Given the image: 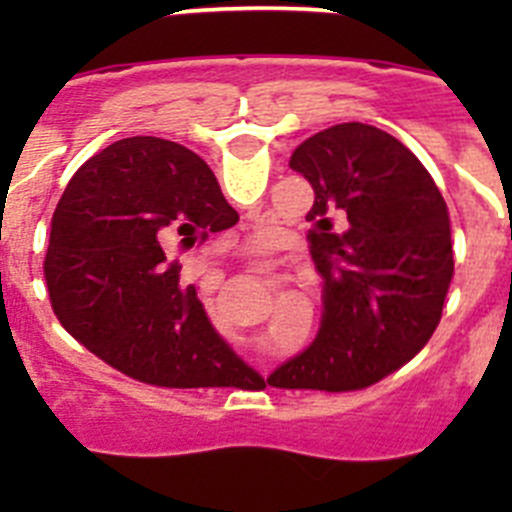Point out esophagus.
<instances>
[{"label": "esophagus", "mask_w": 512, "mask_h": 512, "mask_svg": "<svg viewBox=\"0 0 512 512\" xmlns=\"http://www.w3.org/2000/svg\"><path fill=\"white\" fill-rule=\"evenodd\" d=\"M256 269H259V271H269V264H264V261H261V264H256Z\"/></svg>", "instance_id": "1"}]
</instances>
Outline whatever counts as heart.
Returning <instances> with one entry per match:
<instances>
[{
    "mask_svg": "<svg viewBox=\"0 0 512 512\" xmlns=\"http://www.w3.org/2000/svg\"><path fill=\"white\" fill-rule=\"evenodd\" d=\"M253 243H256V246H266V243H269V233L253 235Z\"/></svg>",
    "mask_w": 512,
    "mask_h": 512,
    "instance_id": "heart-1",
    "label": "heart"
}]
</instances>
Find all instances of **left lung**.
Instances as JSON below:
<instances>
[{
	"label": "left lung",
	"mask_w": 512,
	"mask_h": 512,
	"mask_svg": "<svg viewBox=\"0 0 512 512\" xmlns=\"http://www.w3.org/2000/svg\"><path fill=\"white\" fill-rule=\"evenodd\" d=\"M315 189L307 212L325 312L307 351L279 366L284 390H361L408 364L433 336L454 277L449 207L395 135L341 122L295 148Z\"/></svg>",
	"instance_id": "1"
}]
</instances>
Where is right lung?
Returning a JSON list of instances; mask_svg holds the SVG:
<instances>
[{
	"label": "right lung",
	"mask_w": 512,
	"mask_h": 512,
	"mask_svg": "<svg viewBox=\"0 0 512 512\" xmlns=\"http://www.w3.org/2000/svg\"><path fill=\"white\" fill-rule=\"evenodd\" d=\"M238 223L210 166L153 135L122 138L81 166L51 220L45 282L61 325L94 356L156 387H256L217 336L166 248Z\"/></svg>",
	"instance_id": "right-lung-1"
}]
</instances>
